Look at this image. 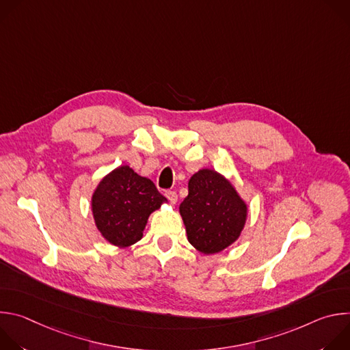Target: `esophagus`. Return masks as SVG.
I'll return each mask as SVG.
<instances>
[{"mask_svg": "<svg viewBox=\"0 0 350 350\" xmlns=\"http://www.w3.org/2000/svg\"><path fill=\"white\" fill-rule=\"evenodd\" d=\"M166 198L169 199V201L172 202V204H176L177 202V193H176V191H166Z\"/></svg>", "mask_w": 350, "mask_h": 350, "instance_id": "esophagus-1", "label": "esophagus"}]
</instances>
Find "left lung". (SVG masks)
Returning a JSON list of instances; mask_svg holds the SVG:
<instances>
[{
	"instance_id": "obj_1",
	"label": "left lung",
	"mask_w": 350,
	"mask_h": 350,
	"mask_svg": "<svg viewBox=\"0 0 350 350\" xmlns=\"http://www.w3.org/2000/svg\"><path fill=\"white\" fill-rule=\"evenodd\" d=\"M178 212L188 242L204 255H215L241 237L247 204L230 178L213 169H201L191 176Z\"/></svg>"
}]
</instances>
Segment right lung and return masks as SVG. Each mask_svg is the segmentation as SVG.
I'll use <instances>...</instances> for the list:
<instances>
[{
  "label": "right lung",
  "instance_id": "right-lung-1",
  "mask_svg": "<svg viewBox=\"0 0 350 350\" xmlns=\"http://www.w3.org/2000/svg\"><path fill=\"white\" fill-rule=\"evenodd\" d=\"M167 199L155 184L122 165L101 178L91 195V213L105 241L127 247L142 238L148 217Z\"/></svg>",
  "mask_w": 350,
  "mask_h": 350
}]
</instances>
